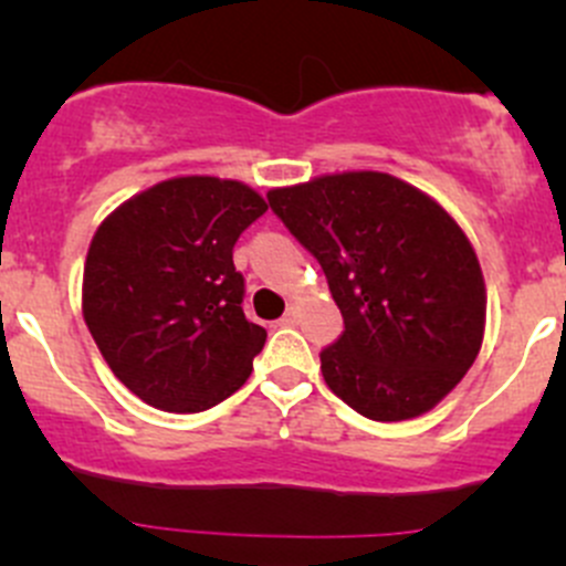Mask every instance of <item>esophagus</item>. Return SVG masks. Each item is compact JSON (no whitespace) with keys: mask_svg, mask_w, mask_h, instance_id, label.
<instances>
[{"mask_svg":"<svg viewBox=\"0 0 566 566\" xmlns=\"http://www.w3.org/2000/svg\"><path fill=\"white\" fill-rule=\"evenodd\" d=\"M279 323H282V325H295V323H298V306H287V312H284V317L282 319H279Z\"/></svg>","mask_w":566,"mask_h":566,"instance_id":"esophagus-1","label":"esophagus"}]
</instances>
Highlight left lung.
Listing matches in <instances>:
<instances>
[{
	"instance_id": "1",
	"label": "left lung",
	"mask_w": 566,
	"mask_h": 566,
	"mask_svg": "<svg viewBox=\"0 0 566 566\" xmlns=\"http://www.w3.org/2000/svg\"><path fill=\"white\" fill-rule=\"evenodd\" d=\"M271 210L315 254L345 317L319 353L328 389L375 421L436 408L479 356L482 268L458 221L386 172H339L268 191Z\"/></svg>"
}]
</instances>
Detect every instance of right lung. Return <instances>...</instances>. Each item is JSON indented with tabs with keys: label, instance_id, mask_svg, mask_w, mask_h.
Returning <instances> with one entry per match:
<instances>
[{
	"label": "right lung",
	"instance_id": "add662e5",
	"mask_svg": "<svg viewBox=\"0 0 566 566\" xmlns=\"http://www.w3.org/2000/svg\"><path fill=\"white\" fill-rule=\"evenodd\" d=\"M265 199L241 180L172 177L95 230L82 312L101 356L153 408L199 413L251 375L265 328L243 315L232 249Z\"/></svg>",
	"mask_w": 566,
	"mask_h": 566
}]
</instances>
